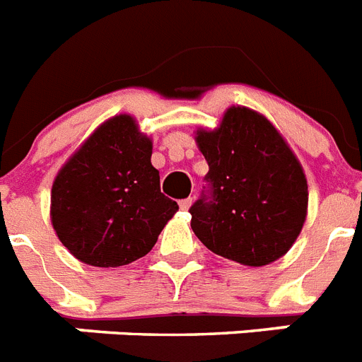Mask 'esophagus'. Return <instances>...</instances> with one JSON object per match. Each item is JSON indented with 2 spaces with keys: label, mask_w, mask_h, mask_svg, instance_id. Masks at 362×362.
Wrapping results in <instances>:
<instances>
[{
  "label": "esophagus",
  "mask_w": 362,
  "mask_h": 362,
  "mask_svg": "<svg viewBox=\"0 0 362 362\" xmlns=\"http://www.w3.org/2000/svg\"><path fill=\"white\" fill-rule=\"evenodd\" d=\"M178 204H180V208H182V209H189V208H191V204H193V197H189V199L180 200V202H178Z\"/></svg>",
  "instance_id": "1"
}]
</instances>
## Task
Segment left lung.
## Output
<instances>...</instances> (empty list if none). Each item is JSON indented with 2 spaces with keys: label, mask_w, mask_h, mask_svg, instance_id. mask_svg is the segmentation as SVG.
<instances>
[{
  "label": "left lung",
  "mask_w": 362,
  "mask_h": 362,
  "mask_svg": "<svg viewBox=\"0 0 362 362\" xmlns=\"http://www.w3.org/2000/svg\"><path fill=\"white\" fill-rule=\"evenodd\" d=\"M209 165L208 189L189 208L206 248L247 267L285 256L308 215V180L298 158L265 115L230 106L214 130H197Z\"/></svg>",
  "instance_id": "1"
}]
</instances>
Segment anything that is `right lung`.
<instances>
[{"instance_id":"right-lung-1","label":"right lung","mask_w":362,"mask_h":362,"mask_svg":"<svg viewBox=\"0 0 362 362\" xmlns=\"http://www.w3.org/2000/svg\"><path fill=\"white\" fill-rule=\"evenodd\" d=\"M151 154V138L121 114L64 163L51 189V223L78 261L121 267L153 250L178 204L160 191Z\"/></svg>"}]
</instances>
